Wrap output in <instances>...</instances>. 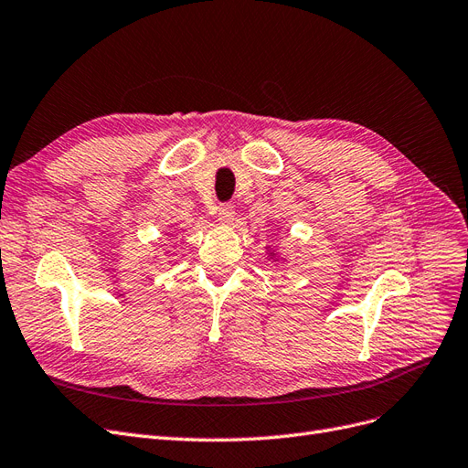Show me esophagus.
Here are the masks:
<instances>
[{"label": "esophagus", "instance_id": "obj_1", "mask_svg": "<svg viewBox=\"0 0 468 468\" xmlns=\"http://www.w3.org/2000/svg\"><path fill=\"white\" fill-rule=\"evenodd\" d=\"M218 219H219L221 223H231V221L235 219V210H233V206H231V204H223V206H219V207H218Z\"/></svg>", "mask_w": 468, "mask_h": 468}]
</instances>
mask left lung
Masks as SVG:
<instances>
[{
	"label": "left lung",
	"instance_id": "8db88e82",
	"mask_svg": "<svg viewBox=\"0 0 468 468\" xmlns=\"http://www.w3.org/2000/svg\"><path fill=\"white\" fill-rule=\"evenodd\" d=\"M266 252H268V261H273V262H287V258H285V256H282L280 252L271 250L270 247H266Z\"/></svg>",
	"mask_w": 468,
	"mask_h": 468
}]
</instances>
